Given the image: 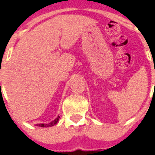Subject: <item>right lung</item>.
I'll return each mask as SVG.
<instances>
[{
  "instance_id": "add662e5",
  "label": "right lung",
  "mask_w": 155,
  "mask_h": 155,
  "mask_svg": "<svg viewBox=\"0 0 155 155\" xmlns=\"http://www.w3.org/2000/svg\"><path fill=\"white\" fill-rule=\"evenodd\" d=\"M58 120H59V116H58V117H56L54 120H52V121H51V122L48 123V124H37L36 125H37V126H39V127H50V126H54V125L57 124V122L58 121Z\"/></svg>"
}]
</instances>
